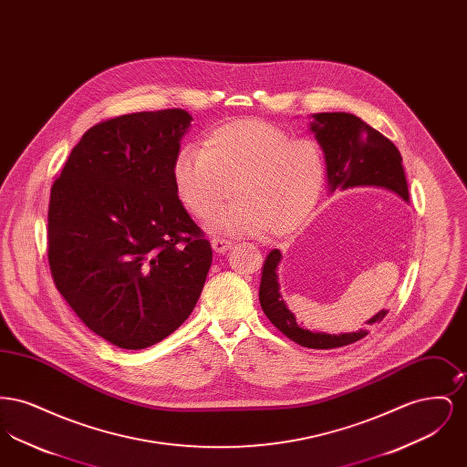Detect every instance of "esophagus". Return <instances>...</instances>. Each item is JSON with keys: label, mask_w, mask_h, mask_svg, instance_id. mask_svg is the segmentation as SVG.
I'll return each instance as SVG.
<instances>
[{"label": "esophagus", "mask_w": 467, "mask_h": 467, "mask_svg": "<svg viewBox=\"0 0 467 467\" xmlns=\"http://www.w3.org/2000/svg\"><path fill=\"white\" fill-rule=\"evenodd\" d=\"M231 246H233L231 240H225V238H221V236H213V238H212V248H213L217 254L227 252Z\"/></svg>", "instance_id": "esophagus-1"}]
</instances>
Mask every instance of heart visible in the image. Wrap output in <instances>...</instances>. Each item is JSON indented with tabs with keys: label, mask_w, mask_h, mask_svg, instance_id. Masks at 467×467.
Segmentation results:
<instances>
[{
	"label": "heart",
	"mask_w": 467,
	"mask_h": 467,
	"mask_svg": "<svg viewBox=\"0 0 467 467\" xmlns=\"http://www.w3.org/2000/svg\"><path fill=\"white\" fill-rule=\"evenodd\" d=\"M327 162L318 141L290 136L259 119L231 120L206 134L202 150L182 147L173 162L178 198L208 219L233 191L240 198L213 227L225 233L285 236L299 229L322 196Z\"/></svg>",
	"instance_id": "obj_1"
}]
</instances>
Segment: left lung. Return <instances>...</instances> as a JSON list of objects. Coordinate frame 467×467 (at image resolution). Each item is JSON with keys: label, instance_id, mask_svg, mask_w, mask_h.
Listing matches in <instances>:
<instances>
[{"label": "left lung", "instance_id": "obj_1", "mask_svg": "<svg viewBox=\"0 0 467 467\" xmlns=\"http://www.w3.org/2000/svg\"><path fill=\"white\" fill-rule=\"evenodd\" d=\"M311 131L317 136L327 162V177L331 191L378 187L396 192L402 200H410L408 183L402 170V157L398 147L373 130L362 119L345 111L315 113ZM282 259L280 250H271L263 266L259 289L261 308L271 324L289 339L306 348L329 350L356 343L368 336V331L350 334L311 333L297 326L294 315L287 310L276 276V266ZM389 311L381 310L366 324H379Z\"/></svg>", "mask_w": 467, "mask_h": 467}]
</instances>
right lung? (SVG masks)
<instances>
[{
  "mask_svg": "<svg viewBox=\"0 0 467 467\" xmlns=\"http://www.w3.org/2000/svg\"><path fill=\"white\" fill-rule=\"evenodd\" d=\"M192 117L136 111L88 130L54 180L47 240L54 284L92 333L152 347L194 310L212 246L178 200L173 162Z\"/></svg>",
  "mask_w": 467,
  "mask_h": 467,
  "instance_id": "1",
  "label": "right lung"
}]
</instances>
